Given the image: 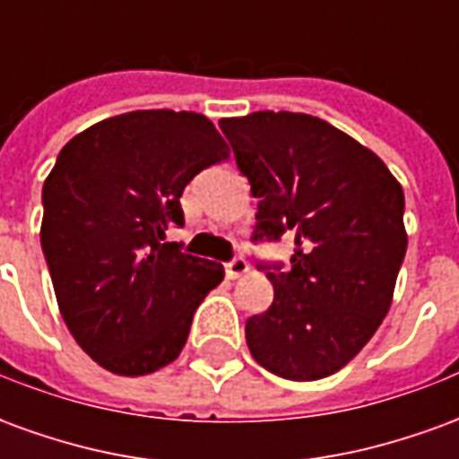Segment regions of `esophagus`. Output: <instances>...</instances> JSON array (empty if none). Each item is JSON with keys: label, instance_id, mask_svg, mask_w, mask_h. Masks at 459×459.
Returning <instances> with one entry per match:
<instances>
[{"label": "esophagus", "instance_id": "1", "mask_svg": "<svg viewBox=\"0 0 459 459\" xmlns=\"http://www.w3.org/2000/svg\"><path fill=\"white\" fill-rule=\"evenodd\" d=\"M223 268H226V275H229L230 280H236V278H240V275H246V273H248V260L236 255V258L229 260Z\"/></svg>", "mask_w": 459, "mask_h": 459}]
</instances>
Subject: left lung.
Returning a JSON list of instances; mask_svg holds the SVG:
<instances>
[{
    "label": "left lung",
    "mask_w": 459,
    "mask_h": 459,
    "mask_svg": "<svg viewBox=\"0 0 459 459\" xmlns=\"http://www.w3.org/2000/svg\"><path fill=\"white\" fill-rule=\"evenodd\" d=\"M219 125L258 199L253 240L295 236L290 268L258 263L275 298L246 322L250 354L290 381L325 378L391 307L408 248L403 189L374 152L312 115L260 110Z\"/></svg>",
    "instance_id": "1"
}]
</instances>
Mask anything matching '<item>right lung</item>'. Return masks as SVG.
I'll return each instance as SVG.
<instances>
[{"mask_svg":"<svg viewBox=\"0 0 459 459\" xmlns=\"http://www.w3.org/2000/svg\"><path fill=\"white\" fill-rule=\"evenodd\" d=\"M229 154L209 117L174 110L95 122L58 154L41 248L65 327L108 371L144 376L174 361L223 280L219 263L164 238L184 226V186Z\"/></svg>","mask_w":459,"mask_h":459,"instance_id":"obj_1","label":"right lung"}]
</instances>
